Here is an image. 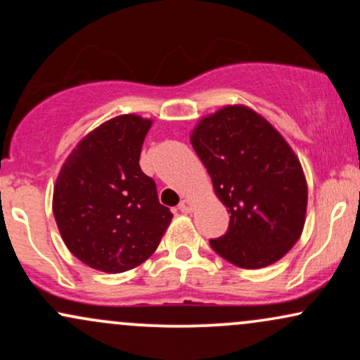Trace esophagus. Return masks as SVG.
<instances>
[{"mask_svg": "<svg viewBox=\"0 0 360 360\" xmlns=\"http://www.w3.org/2000/svg\"><path fill=\"white\" fill-rule=\"evenodd\" d=\"M179 212L183 213H191L193 212V203L189 200H183L179 203Z\"/></svg>", "mask_w": 360, "mask_h": 360, "instance_id": "34e87169", "label": "esophagus"}]
</instances>
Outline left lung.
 <instances>
[{
  "mask_svg": "<svg viewBox=\"0 0 360 360\" xmlns=\"http://www.w3.org/2000/svg\"><path fill=\"white\" fill-rule=\"evenodd\" d=\"M191 143L230 213L212 249L243 269L279 260L298 242L308 203L303 169L286 140L250 108L226 106L201 120Z\"/></svg>",
  "mask_w": 360,
  "mask_h": 360,
  "instance_id": "obj_1",
  "label": "left lung"
}]
</instances>
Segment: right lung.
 <instances>
[{
  "mask_svg": "<svg viewBox=\"0 0 360 360\" xmlns=\"http://www.w3.org/2000/svg\"><path fill=\"white\" fill-rule=\"evenodd\" d=\"M150 120L122 115L77 143L53 188V217L68 249L93 269L125 272L154 254L172 213L140 169Z\"/></svg>",
  "mask_w": 360,
  "mask_h": 360,
  "instance_id": "right-lung-1",
  "label": "right lung"
}]
</instances>
